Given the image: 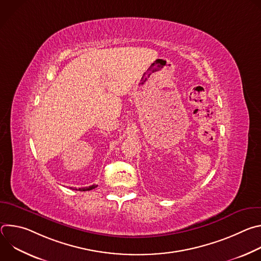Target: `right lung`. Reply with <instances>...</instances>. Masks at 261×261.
Instances as JSON below:
<instances>
[{"label":"right lung","instance_id":"1","mask_svg":"<svg viewBox=\"0 0 261 261\" xmlns=\"http://www.w3.org/2000/svg\"><path fill=\"white\" fill-rule=\"evenodd\" d=\"M97 186L96 185H92V186H90V187H85V188H72L71 187V189L72 190H79V191H90V190H92V189H94V188H96Z\"/></svg>","mask_w":261,"mask_h":261}]
</instances>
